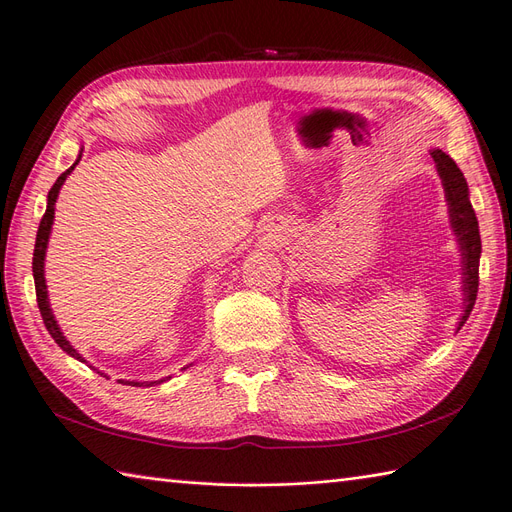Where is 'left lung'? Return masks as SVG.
<instances>
[{
    "label": "left lung",
    "mask_w": 512,
    "mask_h": 512,
    "mask_svg": "<svg viewBox=\"0 0 512 512\" xmlns=\"http://www.w3.org/2000/svg\"><path fill=\"white\" fill-rule=\"evenodd\" d=\"M431 158L436 162L438 175L442 179L444 196L448 203V220L459 243L461 252V290H463V314L457 322V333L470 318L478 292V262H480V232L478 220L470 203L468 181L459 166L442 149H431Z\"/></svg>",
    "instance_id": "1"
}]
</instances>
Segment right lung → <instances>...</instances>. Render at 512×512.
I'll return each mask as SVG.
<instances>
[{"instance_id": "add662e5", "label": "right lung", "mask_w": 512, "mask_h": 512, "mask_svg": "<svg viewBox=\"0 0 512 512\" xmlns=\"http://www.w3.org/2000/svg\"><path fill=\"white\" fill-rule=\"evenodd\" d=\"M81 153H83V149L79 151V158H76V162L66 170V173H61V175L57 177V181L53 183V188L49 190V196H46V211H44V215H42V222H40L38 235H36V250H34L32 269H34L36 297H38V307H40V314H42V320H44V327L49 329L51 337L55 339V344H57L61 350H64V352L70 354V356H74L76 361L87 363V361L83 359V356L79 354V350H76V348L68 342L66 335L61 333L59 324H57V320H55V316H53V309H51V303H49V290H46V280H44V256H46V245H49L51 228H53V220H55V203H57V196H59V190H61V185H64L66 177L72 173L74 166L79 164ZM89 367H91V365H89ZM91 369H96V367H91ZM183 369H188V367H183ZM96 371H98V369H96ZM98 374H100V376H106V374H102V371H98ZM166 380H170V376H168V378H160V380H153V382H136V380H119V382L130 384V386H156V384H162V382H166Z\"/></svg>"}]
</instances>
